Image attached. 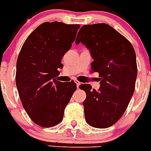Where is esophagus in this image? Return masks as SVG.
<instances>
[{"label": "esophagus", "mask_w": 151, "mask_h": 151, "mask_svg": "<svg viewBox=\"0 0 151 151\" xmlns=\"http://www.w3.org/2000/svg\"><path fill=\"white\" fill-rule=\"evenodd\" d=\"M75 83H76L77 88H79V85H80V84H81V83H80V82H79V81H78V80H75Z\"/></svg>", "instance_id": "obj_1"}]
</instances>
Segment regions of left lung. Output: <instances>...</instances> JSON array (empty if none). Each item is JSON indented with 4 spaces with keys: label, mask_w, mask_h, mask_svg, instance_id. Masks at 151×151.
Returning a JSON list of instances; mask_svg holds the SVG:
<instances>
[{
    "label": "left lung",
    "mask_w": 151,
    "mask_h": 151,
    "mask_svg": "<svg viewBox=\"0 0 151 151\" xmlns=\"http://www.w3.org/2000/svg\"><path fill=\"white\" fill-rule=\"evenodd\" d=\"M90 49L93 72H98L101 87L90 84L79 88L86 94L83 101L86 121L93 127L105 129L114 125L125 113L135 90L137 76L136 52L124 36L105 23L85 25L76 43Z\"/></svg>",
    "instance_id": "1"
}]
</instances>
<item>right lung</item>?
<instances>
[{"mask_svg": "<svg viewBox=\"0 0 151 151\" xmlns=\"http://www.w3.org/2000/svg\"><path fill=\"white\" fill-rule=\"evenodd\" d=\"M78 24L43 22L24 42L16 63L15 83L24 109L33 122L52 127L62 121L76 90L74 81L57 80L61 59L72 47Z\"/></svg>", "mask_w": 151, "mask_h": 151, "instance_id": "obj_1", "label": "right lung"}]
</instances>
